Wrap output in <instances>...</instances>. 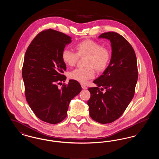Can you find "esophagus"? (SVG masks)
<instances>
[{
	"label": "esophagus",
	"mask_w": 159,
	"mask_h": 159,
	"mask_svg": "<svg viewBox=\"0 0 159 159\" xmlns=\"http://www.w3.org/2000/svg\"><path fill=\"white\" fill-rule=\"evenodd\" d=\"M81 86H82V89H87V87L84 84H81Z\"/></svg>",
	"instance_id": "1"
}]
</instances>
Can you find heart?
<instances>
[{
  "label": "heart",
  "mask_w": 159,
  "mask_h": 159,
  "mask_svg": "<svg viewBox=\"0 0 159 159\" xmlns=\"http://www.w3.org/2000/svg\"><path fill=\"white\" fill-rule=\"evenodd\" d=\"M76 52L67 48L62 50V60L68 66H74L79 57H86L84 68H77L68 73L70 79L80 83H86L89 79L95 77V69L102 72L108 66L110 52L108 48L102 46L98 42L86 39L77 43L75 46Z\"/></svg>",
  "instance_id": "b5f03b06"
}]
</instances>
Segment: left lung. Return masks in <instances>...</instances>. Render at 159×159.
Returning <instances> with one entry per match:
<instances>
[{"label": "left lung", "instance_id": "1", "mask_svg": "<svg viewBox=\"0 0 159 159\" xmlns=\"http://www.w3.org/2000/svg\"><path fill=\"white\" fill-rule=\"evenodd\" d=\"M99 38L110 40L111 58L103 74L93 81L97 86L88 88V104L91 118L106 124L118 119L126 109L135 94L138 71L135 52L125 38L114 31Z\"/></svg>", "mask_w": 159, "mask_h": 159}]
</instances>
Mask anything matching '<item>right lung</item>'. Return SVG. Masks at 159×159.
Segmentation results:
<instances>
[{"instance_id":"add662e5","label":"right lung","mask_w":159,"mask_h":159,"mask_svg":"<svg viewBox=\"0 0 159 159\" xmlns=\"http://www.w3.org/2000/svg\"><path fill=\"white\" fill-rule=\"evenodd\" d=\"M71 38L52 29L40 32L25 53L22 76L25 96L31 110L39 119L51 124L62 121L67 115L71 100L82 91L77 81L65 82L66 65L61 53Z\"/></svg>"}]
</instances>
